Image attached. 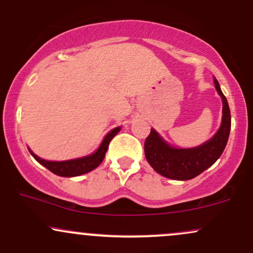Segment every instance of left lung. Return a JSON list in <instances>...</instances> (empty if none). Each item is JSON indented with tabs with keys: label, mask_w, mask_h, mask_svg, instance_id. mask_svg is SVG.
Wrapping results in <instances>:
<instances>
[{
	"label": "left lung",
	"mask_w": 253,
	"mask_h": 253,
	"mask_svg": "<svg viewBox=\"0 0 253 253\" xmlns=\"http://www.w3.org/2000/svg\"><path fill=\"white\" fill-rule=\"evenodd\" d=\"M214 84L222 99V121L220 129L211 140L194 148H174L154 129L150 130L144 142V154L159 174L174 180L192 179L209 169L225 150L231 131V111L216 79H214Z\"/></svg>",
	"instance_id": "obj_1"
}]
</instances>
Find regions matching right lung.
Instances as JSON below:
<instances>
[{"label":"right lung","mask_w":253,"mask_h":253,"mask_svg":"<svg viewBox=\"0 0 253 253\" xmlns=\"http://www.w3.org/2000/svg\"><path fill=\"white\" fill-rule=\"evenodd\" d=\"M121 130V126L115 127L111 130L105 138L101 142V144L99 146V148L96 149V152L93 154L87 155V157L79 158V159H73V160H65V161H47L44 159L37 157L35 153L31 149L30 153L32 154V157L38 161L39 164H42V166L46 167L49 171H51L55 174L61 175V177H76V175L84 174V173H88L93 169H96L99 165L101 164V161L104 160L105 154H106L107 148H109L110 142L116 135L118 134V131Z\"/></svg>","instance_id":"obj_1"}]
</instances>
